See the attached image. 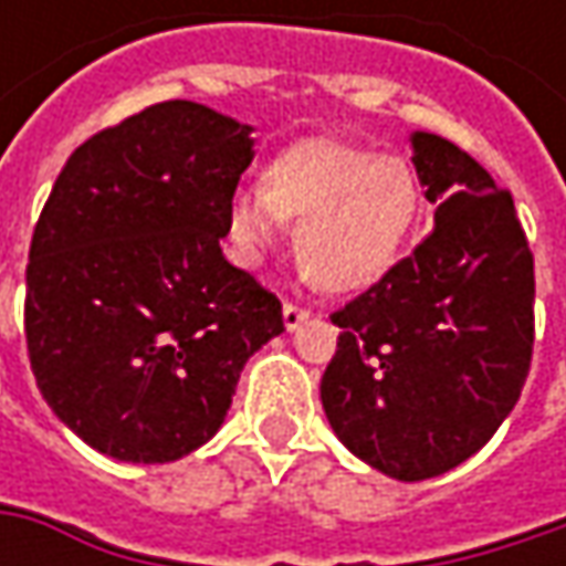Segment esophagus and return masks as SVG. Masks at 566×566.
Returning <instances> with one entry per match:
<instances>
[{"label": "esophagus", "mask_w": 566, "mask_h": 566, "mask_svg": "<svg viewBox=\"0 0 566 566\" xmlns=\"http://www.w3.org/2000/svg\"><path fill=\"white\" fill-rule=\"evenodd\" d=\"M308 317H312V312H308V308H302V305H295V302H286V305H283V324H286V331L302 327Z\"/></svg>", "instance_id": "34e87169"}]
</instances>
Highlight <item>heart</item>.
Segmentation results:
<instances>
[{"label": "heart", "mask_w": 566, "mask_h": 566, "mask_svg": "<svg viewBox=\"0 0 566 566\" xmlns=\"http://www.w3.org/2000/svg\"><path fill=\"white\" fill-rule=\"evenodd\" d=\"M422 217V186L397 154L346 144H302L276 157L261 188H239L227 205V229L242 261H261L295 229V261L324 293L375 286L406 249Z\"/></svg>", "instance_id": "1"}]
</instances>
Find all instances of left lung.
<instances>
[{"mask_svg": "<svg viewBox=\"0 0 566 566\" xmlns=\"http://www.w3.org/2000/svg\"><path fill=\"white\" fill-rule=\"evenodd\" d=\"M434 227L331 315L321 402L359 460L400 482L460 467L507 419L535 343L533 251L507 188L457 144L412 135Z\"/></svg>", "mask_w": 566, "mask_h": 566, "instance_id": "8db88e82", "label": "left lung"}]
</instances>
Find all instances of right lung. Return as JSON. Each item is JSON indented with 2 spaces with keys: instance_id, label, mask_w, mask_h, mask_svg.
<instances>
[{
  "instance_id": "obj_1",
  "label": "right lung",
  "mask_w": 566,
  "mask_h": 566,
  "mask_svg": "<svg viewBox=\"0 0 566 566\" xmlns=\"http://www.w3.org/2000/svg\"><path fill=\"white\" fill-rule=\"evenodd\" d=\"M251 144V125L201 103H154L81 144L43 205L28 356L50 409L106 457L207 444L245 361L283 334L280 298L220 249Z\"/></svg>"
}]
</instances>
